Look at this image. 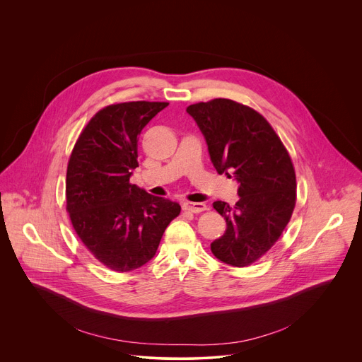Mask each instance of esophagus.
Wrapping results in <instances>:
<instances>
[{
    "mask_svg": "<svg viewBox=\"0 0 362 362\" xmlns=\"http://www.w3.org/2000/svg\"><path fill=\"white\" fill-rule=\"evenodd\" d=\"M183 209L187 211V212H192V214H200V212L206 211V204L204 203L186 202V203H183Z\"/></svg>",
    "mask_w": 362,
    "mask_h": 362,
    "instance_id": "obj_1",
    "label": "esophagus"
}]
</instances>
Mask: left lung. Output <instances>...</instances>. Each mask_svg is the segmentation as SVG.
Here are the masks:
<instances>
[{
	"label": "left lung",
	"instance_id": "obj_1",
	"mask_svg": "<svg viewBox=\"0 0 362 362\" xmlns=\"http://www.w3.org/2000/svg\"><path fill=\"white\" fill-rule=\"evenodd\" d=\"M208 143L219 175L235 176V206L214 202L226 219L223 236L211 243L219 261L243 268L265 255L286 228L296 200L292 160L272 126L253 109L229 98L186 109Z\"/></svg>",
	"mask_w": 362,
	"mask_h": 362
}]
</instances>
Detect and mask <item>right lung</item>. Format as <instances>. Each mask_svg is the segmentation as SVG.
Wrapping results in <instances>:
<instances>
[{
	"label": "right lung",
	"mask_w": 362,
	"mask_h": 362,
	"mask_svg": "<svg viewBox=\"0 0 362 362\" xmlns=\"http://www.w3.org/2000/svg\"><path fill=\"white\" fill-rule=\"evenodd\" d=\"M169 106L129 101L97 112L69 160L66 199L73 228L103 265L129 272L156 255L180 204L130 183L143 127Z\"/></svg>",
	"instance_id": "right-lung-1"
}]
</instances>
